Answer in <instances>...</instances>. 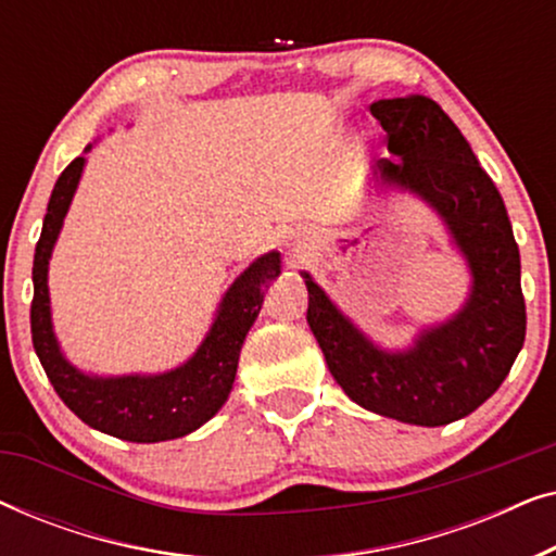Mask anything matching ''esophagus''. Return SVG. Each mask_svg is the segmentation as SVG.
I'll return each instance as SVG.
<instances>
[{
  "instance_id": "esophagus-1",
  "label": "esophagus",
  "mask_w": 556,
  "mask_h": 556,
  "mask_svg": "<svg viewBox=\"0 0 556 556\" xmlns=\"http://www.w3.org/2000/svg\"><path fill=\"white\" fill-rule=\"evenodd\" d=\"M299 240H301V235H299Z\"/></svg>"
}]
</instances>
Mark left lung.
Segmentation results:
<instances>
[{
	"mask_svg": "<svg viewBox=\"0 0 556 556\" xmlns=\"http://www.w3.org/2000/svg\"><path fill=\"white\" fill-rule=\"evenodd\" d=\"M369 111L387 131V149L400 156L379 159L377 174L440 212L468 257L473 293L458 316L394 354L364 339L308 276L306 318L333 379L356 405L438 428L481 407L521 352L527 303L519 245L496 185L435 101L384 98Z\"/></svg>",
	"mask_w": 556,
	"mask_h": 556,
	"instance_id": "8db88e82",
	"label": "left lung"
}]
</instances>
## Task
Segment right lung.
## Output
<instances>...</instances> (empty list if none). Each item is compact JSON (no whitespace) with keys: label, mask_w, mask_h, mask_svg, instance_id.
<instances>
[{"label":"right lung","mask_w":556,"mask_h":556,"mask_svg":"<svg viewBox=\"0 0 556 556\" xmlns=\"http://www.w3.org/2000/svg\"><path fill=\"white\" fill-rule=\"evenodd\" d=\"M86 159L78 156L65 166L52 187L48 215L33 263V344L40 364L55 387L58 397L90 428L109 432L131 443H159L187 435L210 420L225 405L238 371L240 346L261 311L265 288L280 273L278 253H268L250 265L225 293L219 314L197 354L179 369L156 377L93 379L80 375L60 354L50 324L48 263L63 217L78 187Z\"/></svg>","instance_id":"1"}]
</instances>
